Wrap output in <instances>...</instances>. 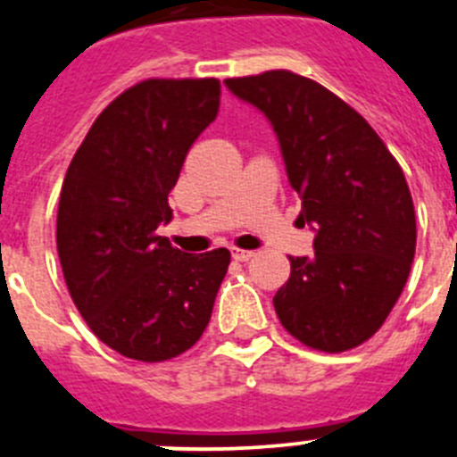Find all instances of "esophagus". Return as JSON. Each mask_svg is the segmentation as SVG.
<instances>
[{
  "instance_id": "1",
  "label": "esophagus",
  "mask_w": 457,
  "mask_h": 457,
  "mask_svg": "<svg viewBox=\"0 0 457 457\" xmlns=\"http://www.w3.org/2000/svg\"><path fill=\"white\" fill-rule=\"evenodd\" d=\"M231 253L236 261H249V258L253 256V252H249V249H233Z\"/></svg>"
}]
</instances>
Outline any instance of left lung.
<instances>
[{
  "label": "left lung",
  "mask_w": 457,
  "mask_h": 457,
  "mask_svg": "<svg viewBox=\"0 0 457 457\" xmlns=\"http://www.w3.org/2000/svg\"><path fill=\"white\" fill-rule=\"evenodd\" d=\"M263 112L278 139L297 220L316 233L311 256H290L274 295L281 325L322 353L369 341L410 277L417 249L414 204L385 141L350 104L290 71L224 79Z\"/></svg>",
  "instance_id": "8db88e82"
}]
</instances>
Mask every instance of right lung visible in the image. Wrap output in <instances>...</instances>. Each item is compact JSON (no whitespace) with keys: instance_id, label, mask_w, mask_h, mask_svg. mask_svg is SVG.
I'll return each mask as SVG.
<instances>
[{"instance_id":"add662e5","label":"right lung","mask_w":457,"mask_h":457,"mask_svg":"<svg viewBox=\"0 0 457 457\" xmlns=\"http://www.w3.org/2000/svg\"><path fill=\"white\" fill-rule=\"evenodd\" d=\"M220 79H144L91 125L63 179L56 252L91 332L137 361L199 341L231 252L185 253L157 236L196 137L220 112Z\"/></svg>"}]
</instances>
